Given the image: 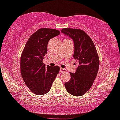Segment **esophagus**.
Returning <instances> with one entry per match:
<instances>
[{"mask_svg":"<svg viewBox=\"0 0 120 120\" xmlns=\"http://www.w3.org/2000/svg\"><path fill=\"white\" fill-rule=\"evenodd\" d=\"M66 71H67L66 69H64V68H60V72H65Z\"/></svg>","mask_w":120,"mask_h":120,"instance_id":"1","label":"esophagus"}]
</instances>
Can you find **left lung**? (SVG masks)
<instances>
[{
    "mask_svg": "<svg viewBox=\"0 0 120 120\" xmlns=\"http://www.w3.org/2000/svg\"><path fill=\"white\" fill-rule=\"evenodd\" d=\"M61 32L74 41V57L79 62L75 72H70V80L65 83V87L72 95L82 96L91 87L98 71L99 59L96 49L91 38L83 30L63 28Z\"/></svg>",
    "mask_w": 120,
    "mask_h": 120,
    "instance_id": "1",
    "label": "left lung"
}]
</instances>
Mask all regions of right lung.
<instances>
[{
  "instance_id": "add662e5",
  "label": "right lung",
  "mask_w": 120,
  "mask_h": 120,
  "mask_svg": "<svg viewBox=\"0 0 120 120\" xmlns=\"http://www.w3.org/2000/svg\"><path fill=\"white\" fill-rule=\"evenodd\" d=\"M60 34L56 29L40 28L30 37L24 48L21 56V75L35 94L42 95L49 92L59 72V67L45 66L42 60L47 53L48 42Z\"/></svg>"
}]
</instances>
